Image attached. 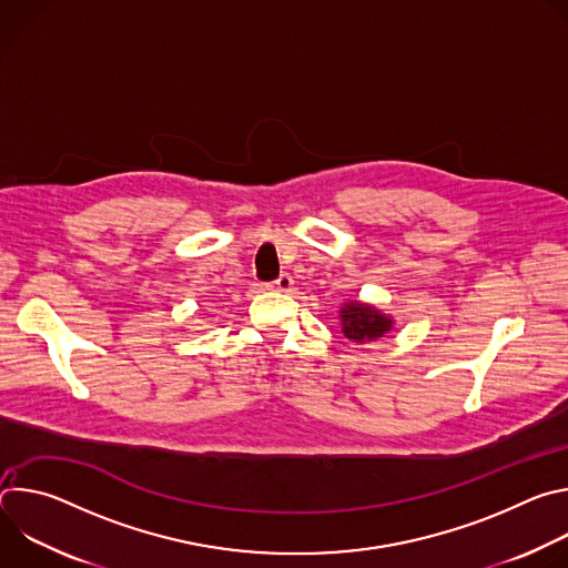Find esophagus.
Wrapping results in <instances>:
<instances>
[{
	"label": "esophagus",
	"mask_w": 568,
	"mask_h": 568,
	"mask_svg": "<svg viewBox=\"0 0 568 568\" xmlns=\"http://www.w3.org/2000/svg\"><path fill=\"white\" fill-rule=\"evenodd\" d=\"M294 285V281H292V276L290 274H281L276 281H272L267 287L270 290H276V292H290V287Z\"/></svg>",
	"instance_id": "34e87169"
}]
</instances>
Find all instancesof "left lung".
<instances>
[{"instance_id":"1","label":"left lung","mask_w":568,"mask_h":568,"mask_svg":"<svg viewBox=\"0 0 568 568\" xmlns=\"http://www.w3.org/2000/svg\"><path fill=\"white\" fill-rule=\"evenodd\" d=\"M390 318L384 316L382 312L373 310L371 305L364 303H346L342 307V326H344V335L357 344L364 342H373L377 337H382L384 333L390 331Z\"/></svg>"}]
</instances>
